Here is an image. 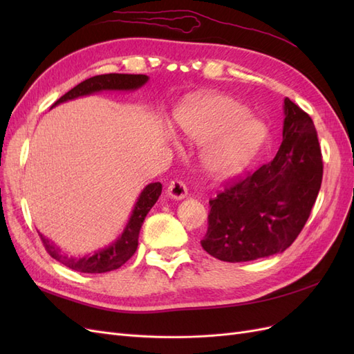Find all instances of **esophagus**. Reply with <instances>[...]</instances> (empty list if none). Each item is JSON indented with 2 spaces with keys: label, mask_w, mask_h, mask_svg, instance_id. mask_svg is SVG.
Here are the masks:
<instances>
[{
  "label": "esophagus",
  "mask_w": 354,
  "mask_h": 354,
  "mask_svg": "<svg viewBox=\"0 0 354 354\" xmlns=\"http://www.w3.org/2000/svg\"><path fill=\"white\" fill-rule=\"evenodd\" d=\"M167 194H168V196L171 199H176V201L185 199L187 196V187H186V185L181 180H173L168 185Z\"/></svg>",
  "instance_id": "esophagus-1"
}]
</instances>
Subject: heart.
Wrapping results in <instances>:
<instances>
[{"label":"heart","mask_w":354,"mask_h":354,"mask_svg":"<svg viewBox=\"0 0 354 354\" xmlns=\"http://www.w3.org/2000/svg\"><path fill=\"white\" fill-rule=\"evenodd\" d=\"M227 95L211 94L192 103L180 118V134L205 146L202 164L214 178L236 176L251 164L266 140V127Z\"/></svg>","instance_id":"heart-1"}]
</instances>
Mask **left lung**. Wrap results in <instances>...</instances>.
I'll use <instances>...</instances> for the list:
<instances>
[{"label":"left lung","mask_w":354,"mask_h":354,"mask_svg":"<svg viewBox=\"0 0 354 354\" xmlns=\"http://www.w3.org/2000/svg\"><path fill=\"white\" fill-rule=\"evenodd\" d=\"M282 143L273 160L209 201L202 248L221 261L242 263L283 252L297 239L322 185L315 124L283 100Z\"/></svg>","instance_id":"1"}]
</instances>
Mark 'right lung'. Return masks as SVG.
I'll use <instances>...</instances> for the list:
<instances>
[{
    "instance_id": "add662e5",
    "label": "right lung",
    "mask_w": 354,
    "mask_h": 354,
    "mask_svg": "<svg viewBox=\"0 0 354 354\" xmlns=\"http://www.w3.org/2000/svg\"><path fill=\"white\" fill-rule=\"evenodd\" d=\"M147 81V75H97V77L85 80L81 84H78L77 87L69 90L65 95H62L51 108H55V106L60 103L84 97V95H90L99 91H134L143 87ZM160 192H162V185H160L159 181L158 183L147 185L142 190L140 196L137 198L130 220H128L127 226L124 227V232L109 246L95 251L91 255H85L81 257V259H78V257H68L66 254H63L60 251V248L55 242H51L44 236V234L39 233L41 241L53 259L62 264H65L72 270H77L81 273H106L120 269V267L130 260L133 254L136 252L138 245V233H140L142 224L147 216V212L151 211V208L155 205L158 198L160 196Z\"/></svg>"
}]
</instances>
